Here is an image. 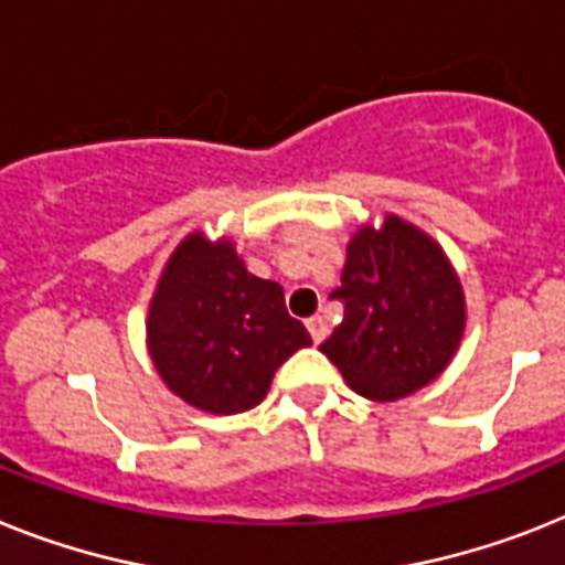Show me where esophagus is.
Returning a JSON list of instances; mask_svg holds the SVG:
<instances>
[{"label": "esophagus", "instance_id": "1", "mask_svg": "<svg viewBox=\"0 0 565 565\" xmlns=\"http://www.w3.org/2000/svg\"><path fill=\"white\" fill-rule=\"evenodd\" d=\"M307 330H310L312 341H316V344H321L327 335V321L321 319V316H312V319H307Z\"/></svg>", "mask_w": 565, "mask_h": 565}]
</instances>
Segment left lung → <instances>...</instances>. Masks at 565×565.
<instances>
[{"mask_svg":"<svg viewBox=\"0 0 565 565\" xmlns=\"http://www.w3.org/2000/svg\"><path fill=\"white\" fill-rule=\"evenodd\" d=\"M333 298L344 319L319 350L364 399L396 402L430 385L466 335V292L451 258L393 212L353 232Z\"/></svg>","mask_w":565,"mask_h":565,"instance_id":"1","label":"left lung"}]
</instances>
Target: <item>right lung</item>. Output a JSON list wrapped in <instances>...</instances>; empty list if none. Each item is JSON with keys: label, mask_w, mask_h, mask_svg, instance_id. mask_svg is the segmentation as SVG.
I'll return each instance as SVG.
<instances>
[{"label": "right lung", "mask_w": 565, "mask_h": 565, "mask_svg": "<svg viewBox=\"0 0 565 565\" xmlns=\"http://www.w3.org/2000/svg\"><path fill=\"white\" fill-rule=\"evenodd\" d=\"M278 281L246 269L235 241L189 232L166 260L146 316L160 382L203 414H244L264 402L275 371L310 348Z\"/></svg>", "instance_id": "add662e5"}]
</instances>
